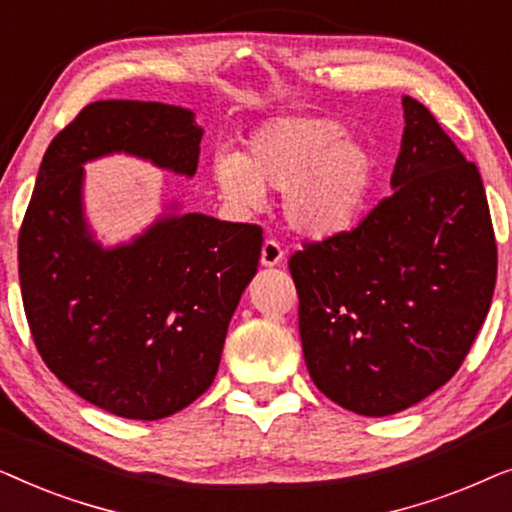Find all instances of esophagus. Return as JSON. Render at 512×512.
Here are the masks:
<instances>
[{"mask_svg": "<svg viewBox=\"0 0 512 512\" xmlns=\"http://www.w3.org/2000/svg\"><path fill=\"white\" fill-rule=\"evenodd\" d=\"M284 258V249L279 247L277 240H265L261 249V263L265 268H272V265H279Z\"/></svg>", "mask_w": 512, "mask_h": 512, "instance_id": "esophagus-1", "label": "esophagus"}]
</instances>
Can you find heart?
Returning a JSON list of instances; mask_svg holds the SVG:
<instances>
[{
	"label": "heart",
	"instance_id": "heart-1",
	"mask_svg": "<svg viewBox=\"0 0 512 512\" xmlns=\"http://www.w3.org/2000/svg\"><path fill=\"white\" fill-rule=\"evenodd\" d=\"M377 163L366 142L319 116H282L247 139L244 156L221 153L214 177L240 207H258L265 186L284 188L282 207L293 230L324 237L352 226L375 186Z\"/></svg>",
	"mask_w": 512,
	"mask_h": 512
}]
</instances>
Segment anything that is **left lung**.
<instances>
[{
  "label": "left lung",
  "mask_w": 512,
  "mask_h": 512,
  "mask_svg": "<svg viewBox=\"0 0 512 512\" xmlns=\"http://www.w3.org/2000/svg\"><path fill=\"white\" fill-rule=\"evenodd\" d=\"M389 198L289 258L312 382L366 417L415 405L457 373L496 284L485 186L424 104L403 97Z\"/></svg>",
  "instance_id": "8db88e82"
}]
</instances>
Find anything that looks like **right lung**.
<instances>
[{
	"label": "right lung",
	"mask_w": 512,
	"mask_h": 512,
	"mask_svg": "<svg viewBox=\"0 0 512 512\" xmlns=\"http://www.w3.org/2000/svg\"><path fill=\"white\" fill-rule=\"evenodd\" d=\"M202 128L163 102L102 100L53 137L18 235L34 345L51 373L125 419H163L205 394L263 228L167 214L130 244L102 249L83 219V163L125 151L177 174L198 170Z\"/></svg>",
	"instance_id": "obj_1"
}]
</instances>
